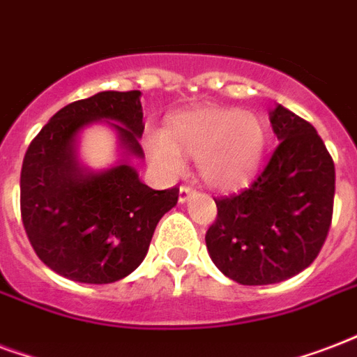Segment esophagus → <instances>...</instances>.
Returning <instances> with one entry per match:
<instances>
[{"label": "esophagus", "instance_id": "obj_1", "mask_svg": "<svg viewBox=\"0 0 357 357\" xmlns=\"http://www.w3.org/2000/svg\"><path fill=\"white\" fill-rule=\"evenodd\" d=\"M192 192H195V189H192L190 185H181V187H179V202H187Z\"/></svg>", "mask_w": 357, "mask_h": 357}]
</instances>
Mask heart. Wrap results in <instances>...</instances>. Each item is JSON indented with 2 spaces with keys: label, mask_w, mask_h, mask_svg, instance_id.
<instances>
[{
  "label": "heart",
  "mask_w": 357,
  "mask_h": 357,
  "mask_svg": "<svg viewBox=\"0 0 357 357\" xmlns=\"http://www.w3.org/2000/svg\"><path fill=\"white\" fill-rule=\"evenodd\" d=\"M266 148L262 118L238 108L200 106L174 116L165 135L148 140L149 159L160 172L178 176L192 157L204 183L219 190L236 189L257 172Z\"/></svg>",
  "instance_id": "b5f03b06"
}]
</instances>
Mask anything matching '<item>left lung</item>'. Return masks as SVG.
Here are the masks:
<instances>
[{"label": "left lung", "mask_w": 357, "mask_h": 357, "mask_svg": "<svg viewBox=\"0 0 357 357\" xmlns=\"http://www.w3.org/2000/svg\"><path fill=\"white\" fill-rule=\"evenodd\" d=\"M279 138L249 189L215 198L206 234L215 266L239 284H275L309 268L333 217L335 165L309 121L284 106L269 114Z\"/></svg>", "instance_id": "obj_1"}]
</instances>
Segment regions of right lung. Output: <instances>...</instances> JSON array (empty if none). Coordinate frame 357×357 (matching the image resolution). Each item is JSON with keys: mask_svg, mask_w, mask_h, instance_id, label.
Wrapping results in <instances>:
<instances>
[{"mask_svg": "<svg viewBox=\"0 0 357 357\" xmlns=\"http://www.w3.org/2000/svg\"><path fill=\"white\" fill-rule=\"evenodd\" d=\"M140 91H100L54 114L26 151L20 213L27 239L61 277L108 284L132 273L149 249L160 217L179 189L153 190L127 162L93 174L75 157L78 130L108 119L130 155L144 157Z\"/></svg>", "mask_w": 357, "mask_h": 357, "instance_id": "right-lung-1", "label": "right lung"}]
</instances>
